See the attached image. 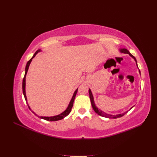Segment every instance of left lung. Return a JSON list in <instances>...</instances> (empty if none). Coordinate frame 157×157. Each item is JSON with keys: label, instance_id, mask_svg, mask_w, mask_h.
<instances>
[{"label": "left lung", "instance_id": "8db88e82", "mask_svg": "<svg viewBox=\"0 0 157 157\" xmlns=\"http://www.w3.org/2000/svg\"><path fill=\"white\" fill-rule=\"evenodd\" d=\"M120 51L122 52V53H124V54H129L132 58H133L134 59V60L136 61V64H137V61H136V58L135 57L133 56V55H132L130 53V52L128 51L127 49H125V48H122V49H121L120 50ZM89 94H90V101H91V103H92V107H93V109H94V111L96 112L97 114H98L99 115H100V116H102V117H107V118H119V117H122V116H124L125 114L128 112H126V113H123V114H119V115H108V114H107V113H104V112H103L102 111H101L100 109H98V108H97L96 107V105H95V103H94V97H93V95H92V92H91V90H90V89H89ZM131 108V109H132Z\"/></svg>", "mask_w": 157, "mask_h": 157}]
</instances>
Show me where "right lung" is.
Returning a JSON list of instances; mask_svg holds the SVG:
<instances>
[{
	"mask_svg": "<svg viewBox=\"0 0 157 157\" xmlns=\"http://www.w3.org/2000/svg\"><path fill=\"white\" fill-rule=\"evenodd\" d=\"M40 50H38L37 51H36L35 53L34 54V55H33V56L32 57V58L28 61V62L27 63V65H26V67H25V75H24V77H23V83H22V88H23V95H24V97H25V100L27 101V97H26V94H25V77H26V75H27V71H28V69H29V65L31 62V61L33 59V58H34V57L36 55V54L38 53V52H40ZM77 91H78V88L75 90V92H74V94L73 96L72 97V99H71V100L69 104V105L67 108V109L65 111H63L62 113L59 114V115H56V116H54V117H39L37 115H36V114L33 112V111H31V109H30L29 105L27 104L28 107H29V109H30V110L35 114V115L36 116H38L39 117H40V118H42V119H44L46 121H59V120H61V119H63V118L65 117H67L69 114L70 113L71 111V109H72L73 107V102H74V100H75V96H76V94H77Z\"/></svg>",
	"mask_w": 157,
	"mask_h": 157,
	"instance_id": "1",
	"label": "right lung"
}]
</instances>
